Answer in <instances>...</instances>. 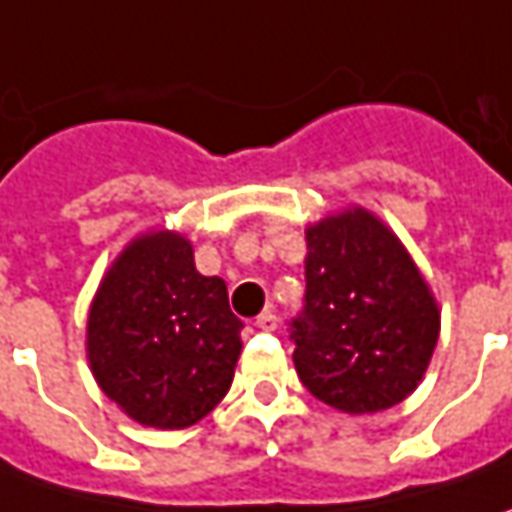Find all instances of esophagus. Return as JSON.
I'll list each match as a JSON object with an SVG mask.
<instances>
[{"label": "esophagus", "instance_id": "esophagus-1", "mask_svg": "<svg viewBox=\"0 0 512 512\" xmlns=\"http://www.w3.org/2000/svg\"><path fill=\"white\" fill-rule=\"evenodd\" d=\"M256 327H259V330H265V333H270V330H276V327H279V316H276L273 310H265V313H259V316H256Z\"/></svg>", "mask_w": 512, "mask_h": 512}]
</instances>
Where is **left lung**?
<instances>
[{"label":"left lung","instance_id":"8db88e82","mask_svg":"<svg viewBox=\"0 0 512 512\" xmlns=\"http://www.w3.org/2000/svg\"><path fill=\"white\" fill-rule=\"evenodd\" d=\"M439 339L433 293L387 227L356 207L307 227L305 305L290 322L307 390L344 413H379L422 382Z\"/></svg>","mask_w":512,"mask_h":512}]
</instances>
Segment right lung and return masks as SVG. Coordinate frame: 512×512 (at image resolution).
Returning a JSON list of instances; mask_svg holds the SVG:
<instances>
[{"instance_id": "obj_1", "label": "right lung", "mask_w": 512, "mask_h": 512, "mask_svg": "<svg viewBox=\"0 0 512 512\" xmlns=\"http://www.w3.org/2000/svg\"><path fill=\"white\" fill-rule=\"evenodd\" d=\"M242 327L227 285L196 270L187 239L142 236L116 259L90 305V370L130 419L182 430L225 399Z\"/></svg>"}]
</instances>
